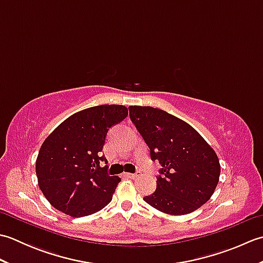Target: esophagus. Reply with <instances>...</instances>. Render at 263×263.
Masks as SVG:
<instances>
[{"instance_id": "34e87169", "label": "esophagus", "mask_w": 263, "mask_h": 263, "mask_svg": "<svg viewBox=\"0 0 263 263\" xmlns=\"http://www.w3.org/2000/svg\"><path fill=\"white\" fill-rule=\"evenodd\" d=\"M124 175L126 176V177H130V178H135V177H137V176H140L141 175V172L140 171H137L135 174H133V173H124Z\"/></svg>"}]
</instances>
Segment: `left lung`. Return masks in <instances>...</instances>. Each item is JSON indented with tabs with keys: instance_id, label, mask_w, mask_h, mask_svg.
<instances>
[{
	"instance_id": "left-lung-1",
	"label": "left lung",
	"mask_w": 263,
	"mask_h": 263,
	"mask_svg": "<svg viewBox=\"0 0 263 263\" xmlns=\"http://www.w3.org/2000/svg\"><path fill=\"white\" fill-rule=\"evenodd\" d=\"M130 119L161 166L156 191L144 197L154 208L181 216L208 201L219 181L216 153L186 122L163 109L130 106Z\"/></svg>"
}]
</instances>
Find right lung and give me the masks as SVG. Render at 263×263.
<instances>
[{
    "label": "right lung",
    "mask_w": 263,
    "mask_h": 263,
    "mask_svg": "<svg viewBox=\"0 0 263 263\" xmlns=\"http://www.w3.org/2000/svg\"><path fill=\"white\" fill-rule=\"evenodd\" d=\"M127 116L123 105H99L78 111L43 142L36 160L38 185L55 209L71 217L102 210L110 201L119 176H109L102 155L109 127Z\"/></svg>",
    "instance_id": "add662e5"
}]
</instances>
